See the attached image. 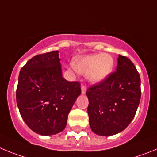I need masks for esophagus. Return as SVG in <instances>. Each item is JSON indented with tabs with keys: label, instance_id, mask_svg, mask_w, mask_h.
Segmentation results:
<instances>
[{
	"label": "esophagus",
	"instance_id": "obj_1",
	"mask_svg": "<svg viewBox=\"0 0 157 157\" xmlns=\"http://www.w3.org/2000/svg\"><path fill=\"white\" fill-rule=\"evenodd\" d=\"M86 91H87V88L84 85H81V92L82 94H85Z\"/></svg>",
	"mask_w": 157,
	"mask_h": 157
}]
</instances>
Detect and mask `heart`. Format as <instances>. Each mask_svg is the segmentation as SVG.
<instances>
[{
    "label": "heart",
    "mask_w": 157,
    "mask_h": 157,
    "mask_svg": "<svg viewBox=\"0 0 157 157\" xmlns=\"http://www.w3.org/2000/svg\"><path fill=\"white\" fill-rule=\"evenodd\" d=\"M73 66L81 73H87V79L92 83H98L109 76L114 67V60L109 54H94L77 57Z\"/></svg>",
    "instance_id": "heart-1"
}]
</instances>
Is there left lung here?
Segmentation results:
<instances>
[{"instance_id":"8db88e82","label":"left lung","mask_w":157,"mask_h":157,"mask_svg":"<svg viewBox=\"0 0 157 157\" xmlns=\"http://www.w3.org/2000/svg\"><path fill=\"white\" fill-rule=\"evenodd\" d=\"M87 113L96 135L110 136L124 131L135 117L141 98L140 75L126 56L119 55L117 71L87 90Z\"/></svg>"}]
</instances>
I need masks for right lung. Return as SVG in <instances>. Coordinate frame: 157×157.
Here are the masks:
<instances>
[{"label": "right lung", "mask_w": 157, "mask_h": 157, "mask_svg": "<svg viewBox=\"0 0 157 157\" xmlns=\"http://www.w3.org/2000/svg\"><path fill=\"white\" fill-rule=\"evenodd\" d=\"M80 86L63 77L59 51L34 56L19 73L16 101L21 117L39 135L61 132L81 93Z\"/></svg>", "instance_id": "1"}]
</instances>
